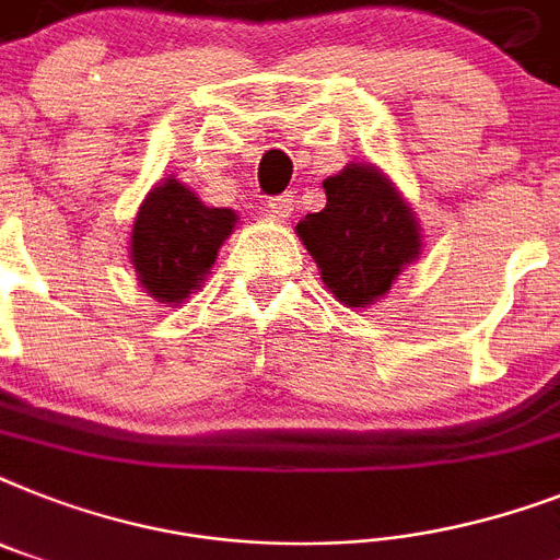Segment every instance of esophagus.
I'll return each mask as SVG.
<instances>
[{"mask_svg": "<svg viewBox=\"0 0 560 560\" xmlns=\"http://www.w3.org/2000/svg\"><path fill=\"white\" fill-rule=\"evenodd\" d=\"M265 207H267V212H270L272 218H279V221H284V218H290V212H293V192L272 195V198L265 203Z\"/></svg>", "mask_w": 560, "mask_h": 560, "instance_id": "esophagus-1", "label": "esophagus"}]
</instances>
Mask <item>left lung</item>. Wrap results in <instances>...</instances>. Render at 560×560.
Instances as JSON below:
<instances>
[{"label":"left lung","mask_w":560,"mask_h":560,"mask_svg":"<svg viewBox=\"0 0 560 560\" xmlns=\"http://www.w3.org/2000/svg\"><path fill=\"white\" fill-rule=\"evenodd\" d=\"M322 186L325 209L299 221L295 233L330 293L348 307H365L420 253L417 221L388 177L368 163H351Z\"/></svg>","instance_id":"obj_1"}]
</instances>
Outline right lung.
<instances>
[{
	"label": "right lung",
	"mask_w": 560,
	"mask_h": 560,
	"mask_svg": "<svg viewBox=\"0 0 560 560\" xmlns=\"http://www.w3.org/2000/svg\"><path fill=\"white\" fill-rule=\"evenodd\" d=\"M233 226V209L203 207L172 177L154 186L131 226V261L140 284L158 302H184L201 288L203 272Z\"/></svg>",
	"instance_id": "obj_1"
}]
</instances>
